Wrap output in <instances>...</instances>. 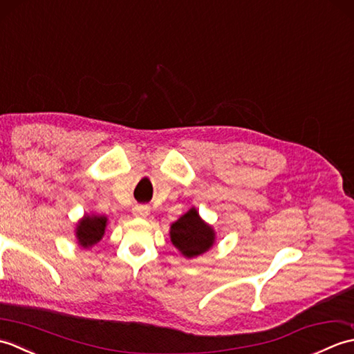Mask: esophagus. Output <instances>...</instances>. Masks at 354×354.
Listing matches in <instances>:
<instances>
[{"instance_id":"obj_1","label":"esophagus","mask_w":354,"mask_h":354,"mask_svg":"<svg viewBox=\"0 0 354 354\" xmlns=\"http://www.w3.org/2000/svg\"><path fill=\"white\" fill-rule=\"evenodd\" d=\"M132 212L135 217H147L150 213V208L147 205H135Z\"/></svg>"}]
</instances>
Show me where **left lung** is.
<instances>
[{"label":"left lung","instance_id":"obj_1","mask_svg":"<svg viewBox=\"0 0 354 354\" xmlns=\"http://www.w3.org/2000/svg\"><path fill=\"white\" fill-rule=\"evenodd\" d=\"M170 240L184 257L194 259L214 245L216 232L213 227L201 219L196 208H190L171 223Z\"/></svg>","mask_w":354,"mask_h":354}]
</instances>
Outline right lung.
<instances>
[{
  "mask_svg": "<svg viewBox=\"0 0 354 354\" xmlns=\"http://www.w3.org/2000/svg\"><path fill=\"white\" fill-rule=\"evenodd\" d=\"M108 225V217L106 216H99V214H85L82 219L77 222L76 227V237L80 246L89 248L100 242V239L104 234V228Z\"/></svg>",
  "mask_w": 354,
  "mask_h": 354,
  "instance_id": "1",
  "label": "right lung"
}]
</instances>
